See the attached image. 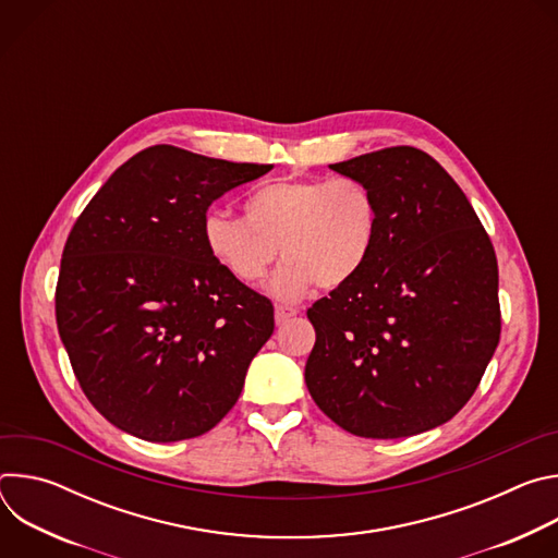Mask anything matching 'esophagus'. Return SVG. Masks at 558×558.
<instances>
[{"label": "esophagus", "mask_w": 558, "mask_h": 558, "mask_svg": "<svg viewBox=\"0 0 558 558\" xmlns=\"http://www.w3.org/2000/svg\"><path fill=\"white\" fill-rule=\"evenodd\" d=\"M298 315V311L293 308V306H284V304H278L276 306V325L280 327V325H284V323H289L291 317H295Z\"/></svg>", "instance_id": "esophagus-1"}]
</instances>
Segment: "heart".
<instances>
[{"label": "heart", "instance_id": "b5f03b06", "mask_svg": "<svg viewBox=\"0 0 558 558\" xmlns=\"http://www.w3.org/2000/svg\"><path fill=\"white\" fill-rule=\"evenodd\" d=\"M379 231L371 187L357 179H282L245 201V218L209 209L203 243L211 260L243 284H258L287 258L269 293L298 302L317 287L338 289L366 267Z\"/></svg>", "mask_w": 558, "mask_h": 558}]
</instances>
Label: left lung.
Instances as JSON below:
<instances>
[{
	"mask_svg": "<svg viewBox=\"0 0 558 558\" xmlns=\"http://www.w3.org/2000/svg\"><path fill=\"white\" fill-rule=\"evenodd\" d=\"M366 183L379 231L357 278L308 311L304 381L320 411L368 439L446 424L501 333L499 269L470 201L433 156L400 145L331 166Z\"/></svg>",
	"mask_w": 558,
	"mask_h": 558,
	"instance_id": "obj_1",
	"label": "left lung"
}]
</instances>
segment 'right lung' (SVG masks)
<instances>
[{
    "instance_id": "obj_1",
    "label": "right lung",
    "mask_w": 558,
    "mask_h": 558,
    "mask_svg": "<svg viewBox=\"0 0 558 558\" xmlns=\"http://www.w3.org/2000/svg\"><path fill=\"white\" fill-rule=\"evenodd\" d=\"M271 166L174 145L125 161L76 218L61 256L57 327L90 404L145 441L211 430L274 333V304L205 250L203 218Z\"/></svg>"
}]
</instances>
